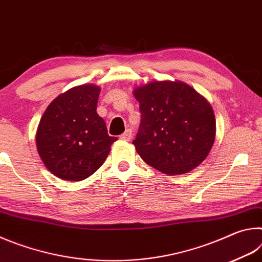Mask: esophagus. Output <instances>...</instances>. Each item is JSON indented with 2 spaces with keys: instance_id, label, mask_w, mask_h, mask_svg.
Instances as JSON below:
<instances>
[{
  "instance_id": "esophagus-1",
  "label": "esophagus",
  "mask_w": 262,
  "mask_h": 262,
  "mask_svg": "<svg viewBox=\"0 0 262 262\" xmlns=\"http://www.w3.org/2000/svg\"><path fill=\"white\" fill-rule=\"evenodd\" d=\"M132 136H133L132 130L130 129H127L125 133H123V134L120 135V139L123 140V141H130L132 140Z\"/></svg>"
}]
</instances>
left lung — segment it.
<instances>
[{
  "instance_id": "1",
  "label": "left lung",
  "mask_w": 262,
  "mask_h": 262,
  "mask_svg": "<svg viewBox=\"0 0 262 262\" xmlns=\"http://www.w3.org/2000/svg\"><path fill=\"white\" fill-rule=\"evenodd\" d=\"M141 125L133 141L150 166L168 176L194 170L210 152L216 135L211 105L181 81H151L133 91Z\"/></svg>"
}]
</instances>
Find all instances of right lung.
Instances as JSON below:
<instances>
[{"label": "right lung", "mask_w": 262, "mask_h": 262, "mask_svg": "<svg viewBox=\"0 0 262 262\" xmlns=\"http://www.w3.org/2000/svg\"><path fill=\"white\" fill-rule=\"evenodd\" d=\"M100 88L82 84L61 94L47 106L35 144L48 171L57 178L81 181L103 165L118 139L107 134L97 113Z\"/></svg>", "instance_id": "right-lung-1"}]
</instances>
